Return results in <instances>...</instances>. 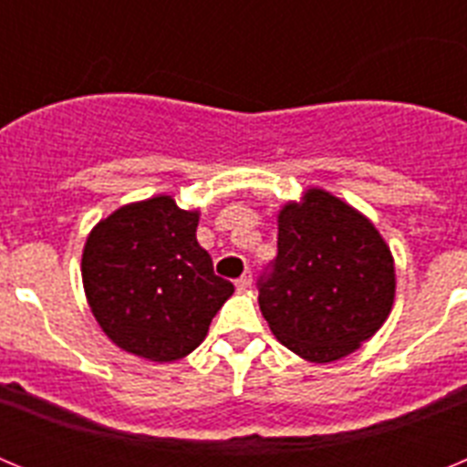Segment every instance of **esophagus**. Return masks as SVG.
<instances>
[{
    "label": "esophagus",
    "instance_id": "34e87169",
    "mask_svg": "<svg viewBox=\"0 0 467 467\" xmlns=\"http://www.w3.org/2000/svg\"><path fill=\"white\" fill-rule=\"evenodd\" d=\"M250 285H253V275H250V271H245V274L236 280V287L241 292H245V290H250Z\"/></svg>",
    "mask_w": 467,
    "mask_h": 467
}]
</instances>
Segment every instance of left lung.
Masks as SVG:
<instances>
[{
	"instance_id": "left-lung-1",
	"label": "left lung",
	"mask_w": 467,
	"mask_h": 467,
	"mask_svg": "<svg viewBox=\"0 0 467 467\" xmlns=\"http://www.w3.org/2000/svg\"><path fill=\"white\" fill-rule=\"evenodd\" d=\"M259 308L283 346L311 362L360 348L395 299L393 254L365 214L323 189L278 214V257L257 283Z\"/></svg>"
}]
</instances>
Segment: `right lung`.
Masks as SVG:
<instances>
[{"label": "right lung", "instance_id": "obj_1", "mask_svg": "<svg viewBox=\"0 0 467 467\" xmlns=\"http://www.w3.org/2000/svg\"><path fill=\"white\" fill-rule=\"evenodd\" d=\"M198 210L154 196L114 210L88 234L81 278L88 306L119 348L154 362L189 356L234 295L196 241Z\"/></svg>", "mask_w": 467, "mask_h": 467}]
</instances>
